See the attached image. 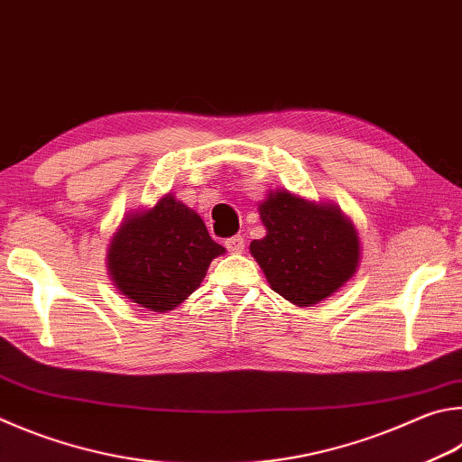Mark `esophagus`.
Instances as JSON below:
<instances>
[{
    "label": "esophagus",
    "instance_id": "obj_1",
    "mask_svg": "<svg viewBox=\"0 0 462 462\" xmlns=\"http://www.w3.org/2000/svg\"><path fill=\"white\" fill-rule=\"evenodd\" d=\"M226 248H228V253L232 254H240L242 250H245V238L242 236H232L224 242Z\"/></svg>",
    "mask_w": 462,
    "mask_h": 462
}]
</instances>
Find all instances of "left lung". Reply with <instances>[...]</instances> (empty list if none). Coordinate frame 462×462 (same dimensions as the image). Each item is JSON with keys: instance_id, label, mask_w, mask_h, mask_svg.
I'll use <instances>...</instances> for the list:
<instances>
[{"instance_id": "left-lung-1", "label": "left lung", "mask_w": 462, "mask_h": 462, "mask_svg": "<svg viewBox=\"0 0 462 462\" xmlns=\"http://www.w3.org/2000/svg\"><path fill=\"white\" fill-rule=\"evenodd\" d=\"M258 214L266 234L250 242V254L271 289L292 305L321 303L356 276L362 240L337 204L273 189L258 204Z\"/></svg>"}]
</instances>
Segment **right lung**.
<instances>
[{"mask_svg": "<svg viewBox=\"0 0 462 462\" xmlns=\"http://www.w3.org/2000/svg\"><path fill=\"white\" fill-rule=\"evenodd\" d=\"M226 248L209 238L198 212L165 194L125 214L106 248V271L125 299L155 313L180 307Z\"/></svg>", "mask_w": 462, "mask_h": 462, "instance_id": "1", "label": "right lung"}]
</instances>
